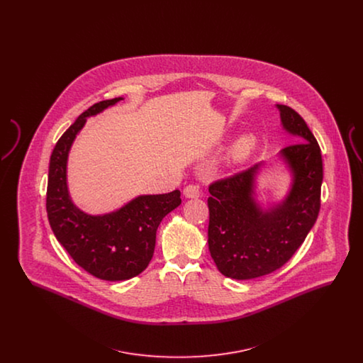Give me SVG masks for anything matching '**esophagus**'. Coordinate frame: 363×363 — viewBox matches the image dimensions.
Here are the masks:
<instances>
[{
	"label": "esophagus",
	"instance_id": "esophagus-1",
	"mask_svg": "<svg viewBox=\"0 0 363 363\" xmlns=\"http://www.w3.org/2000/svg\"><path fill=\"white\" fill-rule=\"evenodd\" d=\"M200 194H201V190L194 184H190L184 189V196L188 199H197V197H200Z\"/></svg>",
	"mask_w": 363,
	"mask_h": 363
}]
</instances>
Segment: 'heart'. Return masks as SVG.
Listing matches in <instances>:
<instances>
[{
	"label": "heart",
	"mask_w": 363,
	"mask_h": 363,
	"mask_svg": "<svg viewBox=\"0 0 363 363\" xmlns=\"http://www.w3.org/2000/svg\"><path fill=\"white\" fill-rule=\"evenodd\" d=\"M252 148V138H243L241 140L240 143H238V145L235 147V150H234V156L235 157H242V156L246 155L247 152H249V150Z\"/></svg>",
	"instance_id": "b5f03b06"
}]
</instances>
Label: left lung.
I'll use <instances>...</instances> for the list:
<instances>
[{
	"mask_svg": "<svg viewBox=\"0 0 363 363\" xmlns=\"http://www.w3.org/2000/svg\"><path fill=\"white\" fill-rule=\"evenodd\" d=\"M286 130L299 138L281 156L294 173L286 201L262 211L253 200L259 164L213 181L208 197V246L225 277L246 280L281 268L303 243L321 207L323 156L305 120L289 106L277 104Z\"/></svg>",
	"mask_w": 363,
	"mask_h": 363,
	"instance_id": "left-lung-1",
	"label": "left lung"
}]
</instances>
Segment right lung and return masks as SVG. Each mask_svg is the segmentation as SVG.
Segmentation results:
<instances>
[{
  "label": "right lung",
  "instance_id": "right-lung-1",
  "mask_svg": "<svg viewBox=\"0 0 363 363\" xmlns=\"http://www.w3.org/2000/svg\"><path fill=\"white\" fill-rule=\"evenodd\" d=\"M114 98L92 104L57 141L49 166L46 211L52 233L73 261L98 279L117 281L138 277L155 250L162 219L181 204V191L140 196L117 212L91 216L74 207L67 186L70 145L86 117L120 102Z\"/></svg>",
  "mask_w": 363,
  "mask_h": 363
}]
</instances>
